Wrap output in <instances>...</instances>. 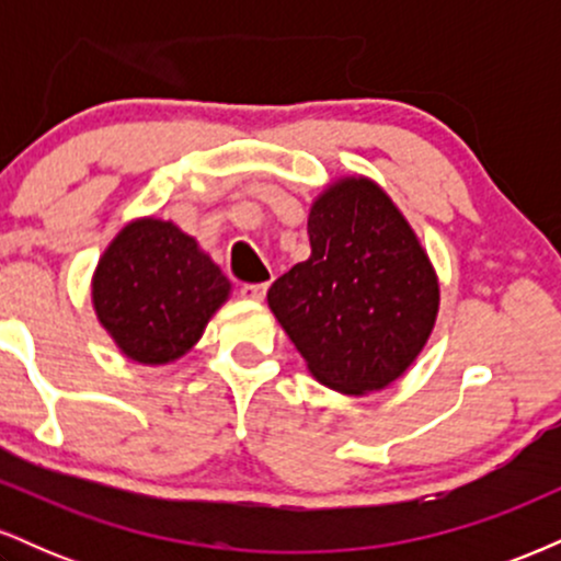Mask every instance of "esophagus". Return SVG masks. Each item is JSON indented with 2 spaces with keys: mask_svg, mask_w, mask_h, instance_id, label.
I'll use <instances>...</instances> for the list:
<instances>
[{
  "mask_svg": "<svg viewBox=\"0 0 561 561\" xmlns=\"http://www.w3.org/2000/svg\"><path fill=\"white\" fill-rule=\"evenodd\" d=\"M266 289H268L266 282H261V285H242L240 295L248 300H263L266 298Z\"/></svg>",
  "mask_w": 561,
  "mask_h": 561,
  "instance_id": "obj_1",
  "label": "esophagus"
}]
</instances>
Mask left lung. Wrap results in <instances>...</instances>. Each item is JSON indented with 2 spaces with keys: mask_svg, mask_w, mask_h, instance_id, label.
<instances>
[{
  "mask_svg": "<svg viewBox=\"0 0 561 561\" xmlns=\"http://www.w3.org/2000/svg\"><path fill=\"white\" fill-rule=\"evenodd\" d=\"M311 259L268 289L308 371L345 396L382 390L416 362L440 287L420 237L382 186L345 176L313 199Z\"/></svg>",
  "mask_w": 561,
  "mask_h": 561,
  "instance_id": "left-lung-1",
  "label": "left lung"
}]
</instances>
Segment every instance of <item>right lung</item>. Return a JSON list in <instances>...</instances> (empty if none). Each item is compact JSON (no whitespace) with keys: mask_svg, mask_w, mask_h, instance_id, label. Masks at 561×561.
I'll use <instances>...</instances> for the list:
<instances>
[{"mask_svg":"<svg viewBox=\"0 0 561 561\" xmlns=\"http://www.w3.org/2000/svg\"><path fill=\"white\" fill-rule=\"evenodd\" d=\"M229 293V279L195 237L160 218L126 224L92 276L100 324L126 358L150 366L182 358Z\"/></svg>","mask_w":561,"mask_h":561,"instance_id":"obj_1","label":"right lung"}]
</instances>
